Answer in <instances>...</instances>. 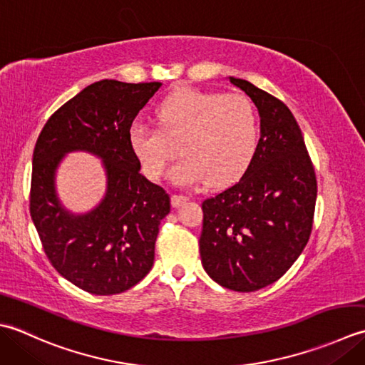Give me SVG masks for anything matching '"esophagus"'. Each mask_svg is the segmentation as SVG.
Here are the masks:
<instances>
[{"label":"esophagus","mask_w":365,"mask_h":365,"mask_svg":"<svg viewBox=\"0 0 365 365\" xmlns=\"http://www.w3.org/2000/svg\"><path fill=\"white\" fill-rule=\"evenodd\" d=\"M187 197H184V195H172V205H173V207H180V206H182L185 202H187Z\"/></svg>","instance_id":"1"}]
</instances>
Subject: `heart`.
Listing matches in <instances>:
<instances>
[{"label": "heart", "instance_id": "b5f03b06", "mask_svg": "<svg viewBox=\"0 0 365 365\" xmlns=\"http://www.w3.org/2000/svg\"><path fill=\"white\" fill-rule=\"evenodd\" d=\"M159 128L133 123L129 148L148 180L159 181L178 153L170 178L180 187L207 180L225 185L242 176L259 141L257 110L245 96L181 88L154 111Z\"/></svg>", "mask_w": 365, "mask_h": 365}]
</instances>
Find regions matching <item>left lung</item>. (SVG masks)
Returning a JSON list of instances; mask_svg holds the SVG:
<instances>
[{
  "label": "left lung",
  "instance_id": "8db88e82",
  "mask_svg": "<svg viewBox=\"0 0 365 365\" xmlns=\"http://www.w3.org/2000/svg\"><path fill=\"white\" fill-rule=\"evenodd\" d=\"M259 113V141L236 184L202 203V264L233 292H257L292 267L309 241L317 178L302 132L284 102L242 78L228 77Z\"/></svg>",
  "mask_w": 365,
  "mask_h": 365
}]
</instances>
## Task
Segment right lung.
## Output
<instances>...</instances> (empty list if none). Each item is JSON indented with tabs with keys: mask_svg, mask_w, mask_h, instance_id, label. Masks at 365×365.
<instances>
[{
	"mask_svg": "<svg viewBox=\"0 0 365 365\" xmlns=\"http://www.w3.org/2000/svg\"><path fill=\"white\" fill-rule=\"evenodd\" d=\"M159 81L101 80L58 108L33 153L29 212L55 269L88 293L108 296L137 285L154 264L170 197L140 173L129 129ZM101 158L106 193L93 210L73 213L57 197L56 173L71 152Z\"/></svg>",
	"mask_w": 365,
	"mask_h": 365,
	"instance_id": "right-lung-1",
	"label": "right lung"
}]
</instances>
